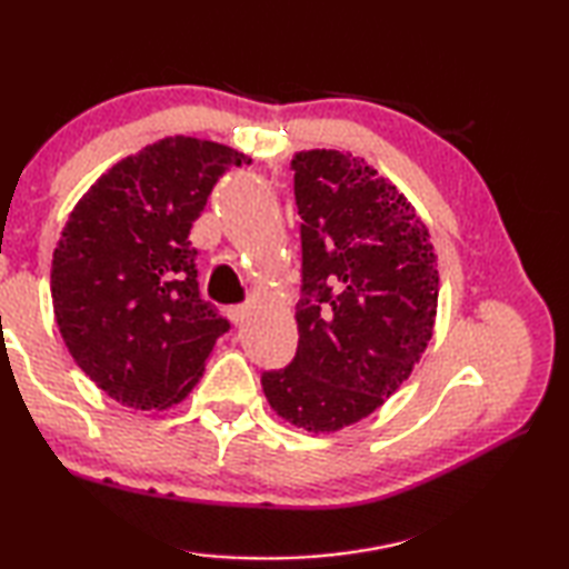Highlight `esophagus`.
Segmentation results:
<instances>
[{
	"instance_id": "esophagus-1",
	"label": "esophagus",
	"mask_w": 569,
	"mask_h": 569,
	"mask_svg": "<svg viewBox=\"0 0 569 569\" xmlns=\"http://www.w3.org/2000/svg\"><path fill=\"white\" fill-rule=\"evenodd\" d=\"M250 316V306H230L228 308V319L236 326H243Z\"/></svg>"
}]
</instances>
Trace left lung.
I'll return each instance as SVG.
<instances>
[{"mask_svg":"<svg viewBox=\"0 0 569 569\" xmlns=\"http://www.w3.org/2000/svg\"><path fill=\"white\" fill-rule=\"evenodd\" d=\"M291 166L303 218L298 351L261 383L278 417L333 435L377 411L427 351L437 253L417 208L363 158L319 148Z\"/></svg>","mask_w":569,"mask_h":569,"instance_id":"1","label":"left lung"}]
</instances>
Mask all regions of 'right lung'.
Here are the masks:
<instances>
[{"instance_id": "add662e5", "label": "right lung", "mask_w": 569, "mask_h": 569, "mask_svg": "<svg viewBox=\"0 0 569 569\" xmlns=\"http://www.w3.org/2000/svg\"><path fill=\"white\" fill-rule=\"evenodd\" d=\"M213 140L162 138L102 172L52 256V306L77 366L122 407L162 411L206 371L228 321L198 293L190 228L228 168Z\"/></svg>"}]
</instances>
